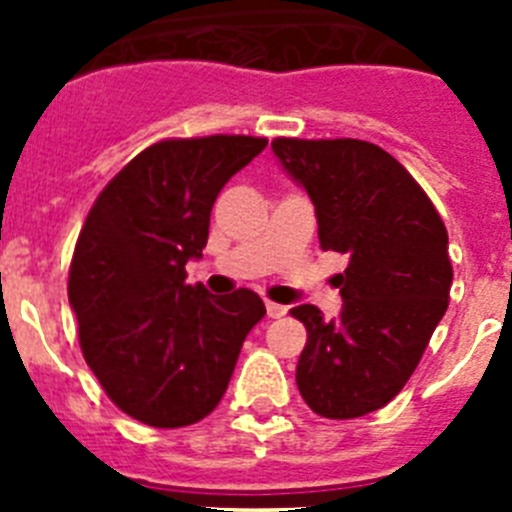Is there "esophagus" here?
Returning a JSON list of instances; mask_svg holds the SVG:
<instances>
[{
  "instance_id": "1",
  "label": "esophagus",
  "mask_w": 512,
  "mask_h": 512,
  "mask_svg": "<svg viewBox=\"0 0 512 512\" xmlns=\"http://www.w3.org/2000/svg\"><path fill=\"white\" fill-rule=\"evenodd\" d=\"M266 312H269V318H282V315H287V307L279 305V302H266Z\"/></svg>"
}]
</instances>
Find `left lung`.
I'll list each match as a JSON object with an SVG mask.
<instances>
[{
	"mask_svg": "<svg viewBox=\"0 0 512 512\" xmlns=\"http://www.w3.org/2000/svg\"><path fill=\"white\" fill-rule=\"evenodd\" d=\"M271 148L310 194L320 248L348 256L341 318L289 310L307 328L297 387L312 413L361 418L413 377L449 307V233L410 171L374 143L277 138Z\"/></svg>",
	"mask_w": 512,
	"mask_h": 512,
	"instance_id": "8db88e82",
	"label": "left lung"
}]
</instances>
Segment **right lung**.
Returning a JSON list of instances; mask_svg holds the SVG:
<instances>
[{"label": "right lung", "instance_id": "right-lung-1", "mask_svg": "<svg viewBox=\"0 0 512 512\" xmlns=\"http://www.w3.org/2000/svg\"><path fill=\"white\" fill-rule=\"evenodd\" d=\"M269 140L166 138L99 192L74 248L69 302L79 346L122 413L182 428L223 400L248 330L266 315L251 289L215 297L187 284L217 194Z\"/></svg>", "mask_w": 512, "mask_h": 512}]
</instances>
